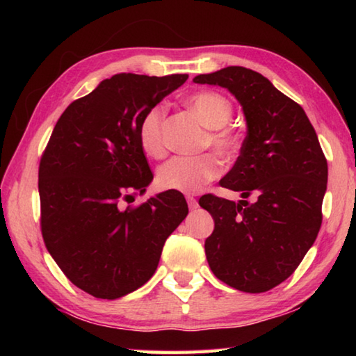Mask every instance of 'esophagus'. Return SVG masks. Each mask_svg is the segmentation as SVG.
<instances>
[{"label":"esophagus","mask_w":356,"mask_h":356,"mask_svg":"<svg viewBox=\"0 0 356 356\" xmlns=\"http://www.w3.org/2000/svg\"><path fill=\"white\" fill-rule=\"evenodd\" d=\"M186 202H188V207H190L191 210L197 209V200H196V197H193V196H186Z\"/></svg>","instance_id":"1"}]
</instances>
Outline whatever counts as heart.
<instances>
[{
  "instance_id": "b5f03b06",
  "label": "heart",
  "mask_w": 356,
  "mask_h": 356,
  "mask_svg": "<svg viewBox=\"0 0 356 356\" xmlns=\"http://www.w3.org/2000/svg\"><path fill=\"white\" fill-rule=\"evenodd\" d=\"M186 106L195 111L212 131L207 144L218 150L221 155L231 156L238 149L236 130L227 127L232 119L234 106L231 100L220 92L200 91L185 100ZM138 140L144 152L154 159H163L168 152L165 140V110L155 105L143 114L138 125ZM222 172V161L216 154L207 152L195 156H174L159 170L156 182L163 190L180 193H197L209 182L218 179Z\"/></svg>"
}]
</instances>
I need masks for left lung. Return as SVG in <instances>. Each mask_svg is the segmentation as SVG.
<instances>
[{
    "label": "left lung",
    "mask_w": 356,
    "mask_h": 356,
    "mask_svg": "<svg viewBox=\"0 0 356 356\" xmlns=\"http://www.w3.org/2000/svg\"><path fill=\"white\" fill-rule=\"evenodd\" d=\"M193 81L229 89L248 125L236 165L220 180L225 188L242 193L243 200L234 202L215 195L200 200L215 220L206 240L207 262L227 286L267 292L297 270L316 242L327 159L303 108L264 75L231 65Z\"/></svg>",
    "instance_id": "1"
}]
</instances>
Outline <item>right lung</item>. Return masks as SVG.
<instances>
[{"label":"right lung","mask_w":356,"mask_h":356,"mask_svg":"<svg viewBox=\"0 0 356 356\" xmlns=\"http://www.w3.org/2000/svg\"><path fill=\"white\" fill-rule=\"evenodd\" d=\"M186 78H106L65 108L40 156L45 246L70 282L95 298L116 300L146 284L166 238L188 215L182 193L171 190L130 206L154 179L140 120Z\"/></svg>","instance_id":"add662e5"}]
</instances>
